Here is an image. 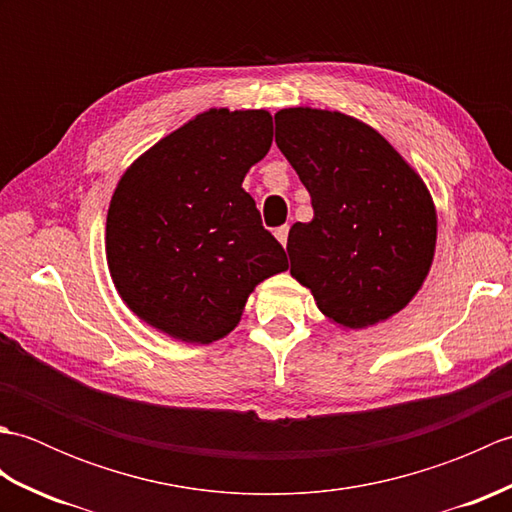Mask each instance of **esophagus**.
<instances>
[{
	"label": "esophagus",
	"instance_id": "34e87169",
	"mask_svg": "<svg viewBox=\"0 0 512 512\" xmlns=\"http://www.w3.org/2000/svg\"><path fill=\"white\" fill-rule=\"evenodd\" d=\"M288 231H290V226H288V224H284V226L275 228V237H277L279 242L284 244V246H286V242H288Z\"/></svg>",
	"mask_w": 512,
	"mask_h": 512
}]
</instances>
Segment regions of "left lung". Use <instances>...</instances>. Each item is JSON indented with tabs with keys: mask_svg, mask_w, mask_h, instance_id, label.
<instances>
[{
	"mask_svg": "<svg viewBox=\"0 0 512 512\" xmlns=\"http://www.w3.org/2000/svg\"><path fill=\"white\" fill-rule=\"evenodd\" d=\"M275 143L314 209L288 233L290 275L343 328L400 312L436 250V206L422 178L376 129L341 112L281 110Z\"/></svg>",
	"mask_w": 512,
	"mask_h": 512,
	"instance_id": "left-lung-1",
	"label": "left lung"
}]
</instances>
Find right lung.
I'll use <instances>...</instances> for the list:
<instances>
[{
    "label": "right lung",
    "instance_id": "obj_1",
    "mask_svg": "<svg viewBox=\"0 0 512 512\" xmlns=\"http://www.w3.org/2000/svg\"><path fill=\"white\" fill-rule=\"evenodd\" d=\"M270 145L266 110H209L123 173L107 211V266L151 328L184 343L220 341L259 281L288 268L242 189Z\"/></svg>",
    "mask_w": 512,
    "mask_h": 512
}]
</instances>
